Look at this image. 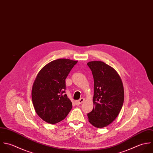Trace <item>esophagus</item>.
<instances>
[{"instance_id": "esophagus-1", "label": "esophagus", "mask_w": 153, "mask_h": 153, "mask_svg": "<svg viewBox=\"0 0 153 153\" xmlns=\"http://www.w3.org/2000/svg\"><path fill=\"white\" fill-rule=\"evenodd\" d=\"M84 101H85V99L84 98H81L79 100L76 101V104L77 105H79L80 104H82L83 102H84Z\"/></svg>"}]
</instances>
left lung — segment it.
I'll return each instance as SVG.
<instances>
[{"label": "left lung", "instance_id": "left-lung-1", "mask_svg": "<svg viewBox=\"0 0 153 153\" xmlns=\"http://www.w3.org/2000/svg\"><path fill=\"white\" fill-rule=\"evenodd\" d=\"M88 65L94 79V106L88 117L92 125L103 128L115 120L122 109V80L115 69L102 61H91Z\"/></svg>", "mask_w": 153, "mask_h": 153}]
</instances>
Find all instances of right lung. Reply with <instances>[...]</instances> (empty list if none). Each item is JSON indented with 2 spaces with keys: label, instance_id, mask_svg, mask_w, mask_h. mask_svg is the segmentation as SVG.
Listing matches in <instances>:
<instances>
[{
  "label": "right lung",
  "instance_id": "obj_1",
  "mask_svg": "<svg viewBox=\"0 0 153 153\" xmlns=\"http://www.w3.org/2000/svg\"><path fill=\"white\" fill-rule=\"evenodd\" d=\"M77 62L57 59L45 65L38 73L32 89V100L37 115L54 124L63 120L72 108L65 93V79Z\"/></svg>",
  "mask_w": 153,
  "mask_h": 153
}]
</instances>
